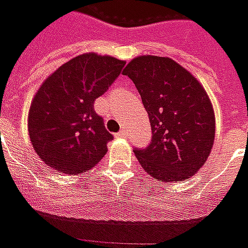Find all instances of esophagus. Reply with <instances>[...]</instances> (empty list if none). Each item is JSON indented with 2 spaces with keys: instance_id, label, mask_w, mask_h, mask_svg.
Returning a JSON list of instances; mask_svg holds the SVG:
<instances>
[{
  "instance_id": "esophagus-1",
  "label": "esophagus",
  "mask_w": 248,
  "mask_h": 248,
  "mask_svg": "<svg viewBox=\"0 0 248 248\" xmlns=\"http://www.w3.org/2000/svg\"><path fill=\"white\" fill-rule=\"evenodd\" d=\"M128 136V133H126V129L125 128H122L120 129V132H117L116 133V137H119V139H124V137Z\"/></svg>"
}]
</instances>
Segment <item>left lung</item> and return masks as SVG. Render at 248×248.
I'll use <instances>...</instances> for the list:
<instances>
[{
	"instance_id": "obj_1",
	"label": "left lung",
	"mask_w": 248,
	"mask_h": 248,
	"mask_svg": "<svg viewBox=\"0 0 248 248\" xmlns=\"http://www.w3.org/2000/svg\"><path fill=\"white\" fill-rule=\"evenodd\" d=\"M152 126V141L135 155L142 169L161 182L185 181L210 156L216 115L210 97L197 78L176 61L141 55L128 63Z\"/></svg>"
}]
</instances>
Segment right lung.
<instances>
[{"label":"right lung","instance_id":"1","mask_svg":"<svg viewBox=\"0 0 248 248\" xmlns=\"http://www.w3.org/2000/svg\"><path fill=\"white\" fill-rule=\"evenodd\" d=\"M125 61L96 52L72 58L42 83L29 109V137L45 164L64 174L90 170L113 136L93 102L115 82Z\"/></svg>","mask_w":248,"mask_h":248}]
</instances>
